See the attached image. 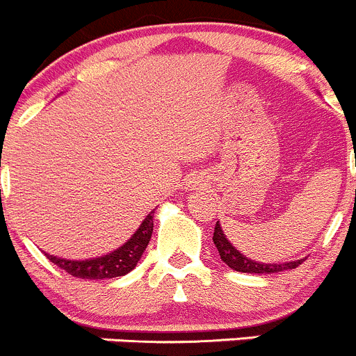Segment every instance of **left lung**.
I'll return each mask as SVG.
<instances>
[{"instance_id": "8db88e82", "label": "left lung", "mask_w": 356, "mask_h": 356, "mask_svg": "<svg viewBox=\"0 0 356 356\" xmlns=\"http://www.w3.org/2000/svg\"><path fill=\"white\" fill-rule=\"evenodd\" d=\"M214 241L216 248L219 251V257L225 264L228 265L230 268L237 272H248V274H274V272H283V270H290V268L298 267L304 260H297V261H286V264H258L254 260H249L248 257L237 251L234 245L230 244V241L227 238V235L223 234L219 223H216L214 228Z\"/></svg>"}]
</instances>
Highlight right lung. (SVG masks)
Returning <instances> with one entry per match:
<instances>
[{
    "label": "right lung",
    "instance_id": "obj_1",
    "mask_svg": "<svg viewBox=\"0 0 356 356\" xmlns=\"http://www.w3.org/2000/svg\"><path fill=\"white\" fill-rule=\"evenodd\" d=\"M152 216H154V211L142 221L140 228L133 234V237L129 238L126 244H122L121 248L112 251V253L105 254V257L82 261L65 260V258L51 257V254H47V258L52 264L58 265L59 268H63V270L68 272L70 275H73V277L112 279L128 274L129 270H133V268L137 267L138 260H140L145 248H147L149 241H151L152 227H154Z\"/></svg>",
    "mask_w": 356,
    "mask_h": 356
}]
</instances>
